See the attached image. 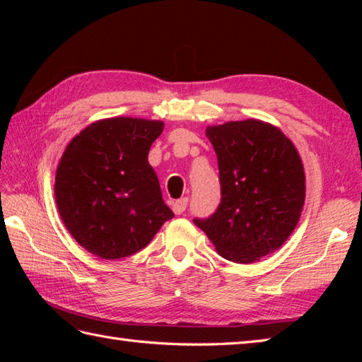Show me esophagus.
<instances>
[{"label": "esophagus", "mask_w": 362, "mask_h": 362, "mask_svg": "<svg viewBox=\"0 0 362 362\" xmlns=\"http://www.w3.org/2000/svg\"><path fill=\"white\" fill-rule=\"evenodd\" d=\"M187 206H188V199L187 197L179 199V201H175L173 204V211L175 214H183V213H185V210H187Z\"/></svg>", "instance_id": "esophagus-1"}]
</instances>
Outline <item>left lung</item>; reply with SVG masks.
<instances>
[{"label":"left lung","mask_w":362,"mask_h":362,"mask_svg":"<svg viewBox=\"0 0 362 362\" xmlns=\"http://www.w3.org/2000/svg\"><path fill=\"white\" fill-rule=\"evenodd\" d=\"M218 157L221 202L194 218L219 252L247 264L272 253L296 228L305 202L297 149L280 129L258 119L206 127Z\"/></svg>","instance_id":"8db88e82"}]
</instances>
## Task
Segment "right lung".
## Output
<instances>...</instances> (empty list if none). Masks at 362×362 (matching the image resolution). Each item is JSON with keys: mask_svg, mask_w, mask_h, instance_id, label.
Wrapping results in <instances>:
<instances>
[{"mask_svg": "<svg viewBox=\"0 0 362 362\" xmlns=\"http://www.w3.org/2000/svg\"><path fill=\"white\" fill-rule=\"evenodd\" d=\"M163 122L110 118L74 136L56 174V202L82 247L104 259L130 257L174 218L148 161Z\"/></svg>", "mask_w": 362, "mask_h": 362, "instance_id": "1", "label": "right lung"}]
</instances>
